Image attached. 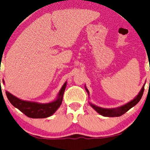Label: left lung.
<instances>
[{
	"mask_svg": "<svg viewBox=\"0 0 150 150\" xmlns=\"http://www.w3.org/2000/svg\"><path fill=\"white\" fill-rule=\"evenodd\" d=\"M86 88V87H85ZM86 91L88 92V93H89L88 91L86 88ZM144 91V86H143V87L141 89L140 92L139 93V94L134 98L133 100H131V102H129L128 103L124 104V105L121 106V107H117V108H112V109H107V108H102V107H99L98 106L94 105V104H90V105L99 114H100L101 115H103L104 117H119V116H121L122 115L125 114L127 111L130 110L131 108H132L133 107L137 104L140 101V99H142V96L143 95Z\"/></svg>",
	"mask_w": 150,
	"mask_h": 150,
	"instance_id": "left-lung-1",
	"label": "left lung"
}]
</instances>
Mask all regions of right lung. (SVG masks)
<instances>
[{
    "instance_id": "obj_1",
    "label": "right lung",
    "mask_w": 150,
    "mask_h": 150,
    "mask_svg": "<svg viewBox=\"0 0 150 150\" xmlns=\"http://www.w3.org/2000/svg\"><path fill=\"white\" fill-rule=\"evenodd\" d=\"M3 82L4 83V81H3ZM67 82H65V83L62 87L55 101L46 104L22 100L12 95L8 91H6V94L11 104L13 107L20 110L28 117H31V118H45V117L52 115L60 107L62 102L63 94H64Z\"/></svg>"
}]
</instances>
